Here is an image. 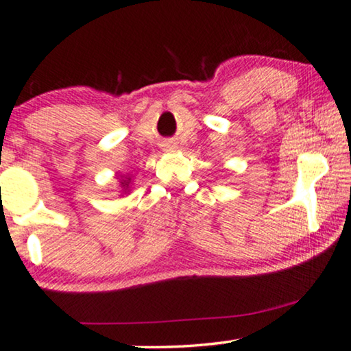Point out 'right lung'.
<instances>
[{"label":"right lung","mask_w":351,"mask_h":351,"mask_svg":"<svg viewBox=\"0 0 351 351\" xmlns=\"http://www.w3.org/2000/svg\"><path fill=\"white\" fill-rule=\"evenodd\" d=\"M128 182H130V178H128V180H122L121 181V184L124 186V189H127V187H128Z\"/></svg>","instance_id":"obj_1"}]
</instances>
